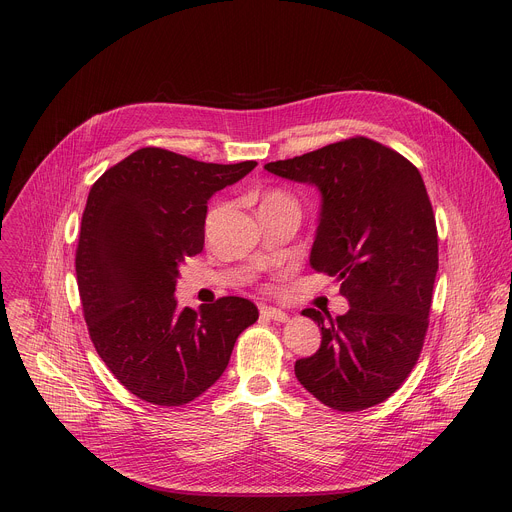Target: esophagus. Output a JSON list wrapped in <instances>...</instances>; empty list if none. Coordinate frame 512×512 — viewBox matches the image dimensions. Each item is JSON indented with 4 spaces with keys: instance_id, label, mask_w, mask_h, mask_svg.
I'll use <instances>...</instances> for the list:
<instances>
[{
    "instance_id": "esophagus-1",
    "label": "esophagus",
    "mask_w": 512,
    "mask_h": 512,
    "mask_svg": "<svg viewBox=\"0 0 512 512\" xmlns=\"http://www.w3.org/2000/svg\"><path fill=\"white\" fill-rule=\"evenodd\" d=\"M261 316L263 318H267V320H275V322H287V314L283 312V310H279V308H261Z\"/></svg>"
}]
</instances>
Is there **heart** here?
<instances>
[{
	"label": "heart",
	"instance_id": "heart-1",
	"mask_svg": "<svg viewBox=\"0 0 512 512\" xmlns=\"http://www.w3.org/2000/svg\"><path fill=\"white\" fill-rule=\"evenodd\" d=\"M265 200H277V202H291V200H289V196H285L283 192H271V194H267V196H265ZM265 200H263V202H265Z\"/></svg>",
	"mask_w": 512,
	"mask_h": 512
}]
</instances>
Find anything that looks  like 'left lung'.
I'll return each mask as SVG.
<instances>
[{"label":"left lung","mask_w":512,"mask_h":512,"mask_svg":"<svg viewBox=\"0 0 512 512\" xmlns=\"http://www.w3.org/2000/svg\"><path fill=\"white\" fill-rule=\"evenodd\" d=\"M322 196L310 265L340 281L350 310L336 320L306 308L322 332L296 377L338 411L383 403L419 358L437 273V231L419 170L385 145L352 137L265 164Z\"/></svg>","instance_id":"8db88e82"}]
</instances>
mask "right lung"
Listing matches in <instances>:
<instances>
[{"instance_id": "1", "label": "right lung", "mask_w": 512, "mask_h": 512, "mask_svg": "<svg viewBox=\"0 0 512 512\" xmlns=\"http://www.w3.org/2000/svg\"><path fill=\"white\" fill-rule=\"evenodd\" d=\"M255 166L141 148L89 192L75 261L85 320L109 371L143 401L178 407L202 395L259 318L245 298L194 312L174 296L180 265L204 247L208 200Z\"/></svg>"}]
</instances>
